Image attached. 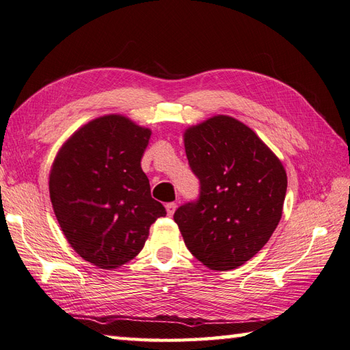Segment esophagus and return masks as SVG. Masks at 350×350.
<instances>
[{
    "instance_id": "esophagus-1",
    "label": "esophagus",
    "mask_w": 350,
    "mask_h": 350,
    "mask_svg": "<svg viewBox=\"0 0 350 350\" xmlns=\"http://www.w3.org/2000/svg\"><path fill=\"white\" fill-rule=\"evenodd\" d=\"M165 207H166L167 216H172L175 213V210H176V203H166Z\"/></svg>"
}]
</instances>
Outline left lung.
<instances>
[{"label":"left lung","instance_id":"1","mask_svg":"<svg viewBox=\"0 0 350 350\" xmlns=\"http://www.w3.org/2000/svg\"><path fill=\"white\" fill-rule=\"evenodd\" d=\"M184 143L200 194L179 206L174 220L206 267L237 269L279 225L288 188L284 167L256 133L226 115L188 129Z\"/></svg>","mask_w":350,"mask_h":350}]
</instances>
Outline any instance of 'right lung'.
I'll use <instances>...</instances> for the list:
<instances>
[{
	"label": "right lung",
	"instance_id": "1",
	"mask_svg": "<svg viewBox=\"0 0 350 350\" xmlns=\"http://www.w3.org/2000/svg\"><path fill=\"white\" fill-rule=\"evenodd\" d=\"M152 131L105 115L74 133L49 175L58 224L81 258L100 269L133 260L166 210L150 194L142 157Z\"/></svg>",
	"mask_w": 350,
	"mask_h": 350
}]
</instances>
